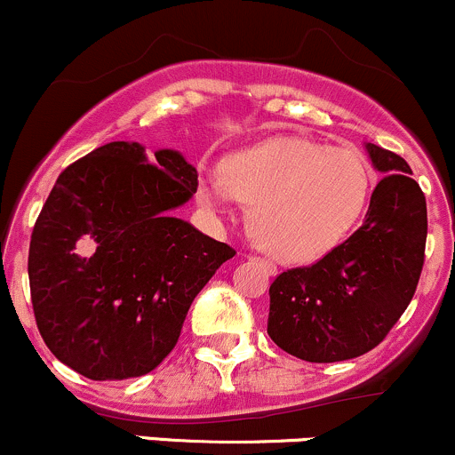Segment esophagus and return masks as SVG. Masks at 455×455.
<instances>
[{
    "label": "esophagus",
    "instance_id": "esophagus-1",
    "mask_svg": "<svg viewBox=\"0 0 455 455\" xmlns=\"http://www.w3.org/2000/svg\"><path fill=\"white\" fill-rule=\"evenodd\" d=\"M254 261H259V263H261V266L266 267L269 274H276V266H274V263L269 261V259H263V257H254Z\"/></svg>",
    "mask_w": 455,
    "mask_h": 455
}]
</instances>
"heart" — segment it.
Returning a JSON list of instances; mask_svg holds the SVG:
<instances>
[{"mask_svg":"<svg viewBox=\"0 0 455 455\" xmlns=\"http://www.w3.org/2000/svg\"><path fill=\"white\" fill-rule=\"evenodd\" d=\"M224 181L198 188L203 204L233 196L248 204L254 242L284 261H313L347 237L365 212L371 172L358 151L302 138L254 147L222 166Z\"/></svg>","mask_w":455,"mask_h":455,"instance_id":"obj_1","label":"heart"}]
</instances>
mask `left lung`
Returning <instances> with one entry per match:
<instances>
[{"mask_svg":"<svg viewBox=\"0 0 455 455\" xmlns=\"http://www.w3.org/2000/svg\"><path fill=\"white\" fill-rule=\"evenodd\" d=\"M384 177L365 222L313 266L269 284L267 334L308 363H337L380 346L411 304L426 261V194L406 159L367 144Z\"/></svg>","mask_w":455,"mask_h":455,"instance_id":"left-lung-1","label":"left lung"}]
</instances>
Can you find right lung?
Instances as JSON below:
<instances>
[{
	"mask_svg": "<svg viewBox=\"0 0 455 455\" xmlns=\"http://www.w3.org/2000/svg\"><path fill=\"white\" fill-rule=\"evenodd\" d=\"M196 168L164 148L109 142L60 172L32 231L29 293L43 341L90 380L153 371L177 346L194 298L235 257L171 209Z\"/></svg>",
	"mask_w": 455,
	"mask_h": 455,
	"instance_id": "add662e5",
	"label": "right lung"
}]
</instances>
